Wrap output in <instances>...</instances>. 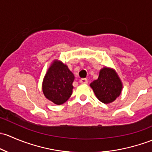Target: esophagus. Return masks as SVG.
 Wrapping results in <instances>:
<instances>
[{"label": "esophagus", "mask_w": 152, "mask_h": 152, "mask_svg": "<svg viewBox=\"0 0 152 152\" xmlns=\"http://www.w3.org/2000/svg\"><path fill=\"white\" fill-rule=\"evenodd\" d=\"M80 82L83 84H86L88 83V80L86 78H81V79L80 80Z\"/></svg>", "instance_id": "34e87169"}]
</instances>
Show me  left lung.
<instances>
[{"label": "left lung", "mask_w": 152, "mask_h": 152, "mask_svg": "<svg viewBox=\"0 0 152 152\" xmlns=\"http://www.w3.org/2000/svg\"><path fill=\"white\" fill-rule=\"evenodd\" d=\"M98 99L104 104L113 102L120 95L122 85L116 73L108 68L102 69L97 80L90 84Z\"/></svg>", "instance_id": "8db88e82"}]
</instances>
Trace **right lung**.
Here are the masks:
<instances>
[{
  "instance_id": "right-lung-1",
  "label": "right lung",
  "mask_w": 152,
  "mask_h": 152,
  "mask_svg": "<svg viewBox=\"0 0 152 152\" xmlns=\"http://www.w3.org/2000/svg\"><path fill=\"white\" fill-rule=\"evenodd\" d=\"M73 73L61 62L57 61L48 69L42 85V91L48 99L56 104H61L72 94Z\"/></svg>"
}]
</instances>
